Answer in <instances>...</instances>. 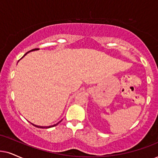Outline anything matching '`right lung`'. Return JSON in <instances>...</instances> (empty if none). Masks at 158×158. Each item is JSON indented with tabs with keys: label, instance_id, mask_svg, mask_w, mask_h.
Wrapping results in <instances>:
<instances>
[{
	"label": "right lung",
	"instance_id": "obj_1",
	"mask_svg": "<svg viewBox=\"0 0 158 158\" xmlns=\"http://www.w3.org/2000/svg\"><path fill=\"white\" fill-rule=\"evenodd\" d=\"M38 50V49H33V50H30V51L27 52V53H25V54L24 55V56H23V57H22V58H24V56H26V55H27V53H29V52L34 51V50ZM22 58H21V59H22ZM21 59H20V60H21ZM19 61H18V62H19ZM60 121H59V122H58V123H56V124H54V125H52V126H49V127H41V126H37V125H35V124H33V123H31V124H32L33 126H35V127H37V128H40V129H48V128H51V127H56V126H57V125L58 124V123H60Z\"/></svg>",
	"mask_w": 158,
	"mask_h": 158
}]
</instances>
